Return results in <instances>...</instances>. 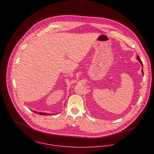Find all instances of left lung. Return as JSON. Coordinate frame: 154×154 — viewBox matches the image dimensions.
I'll list each match as a JSON object with an SVG mask.
<instances>
[{"label": "left lung", "instance_id": "left-lung-1", "mask_svg": "<svg viewBox=\"0 0 154 154\" xmlns=\"http://www.w3.org/2000/svg\"><path fill=\"white\" fill-rule=\"evenodd\" d=\"M137 60L140 63V64L142 65V66H143V64H142V61H141V60H140V59L139 57V56H137ZM142 74H143V69H142Z\"/></svg>", "mask_w": 154, "mask_h": 154}]
</instances>
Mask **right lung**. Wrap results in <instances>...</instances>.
<instances>
[{"label": "right lung", "instance_id": "1", "mask_svg": "<svg viewBox=\"0 0 154 154\" xmlns=\"http://www.w3.org/2000/svg\"><path fill=\"white\" fill-rule=\"evenodd\" d=\"M35 113H37V114H39L40 115H43V116H47V115H53V114H49V113H47V112H37V111H33Z\"/></svg>", "mask_w": 154, "mask_h": 154}]
</instances>
